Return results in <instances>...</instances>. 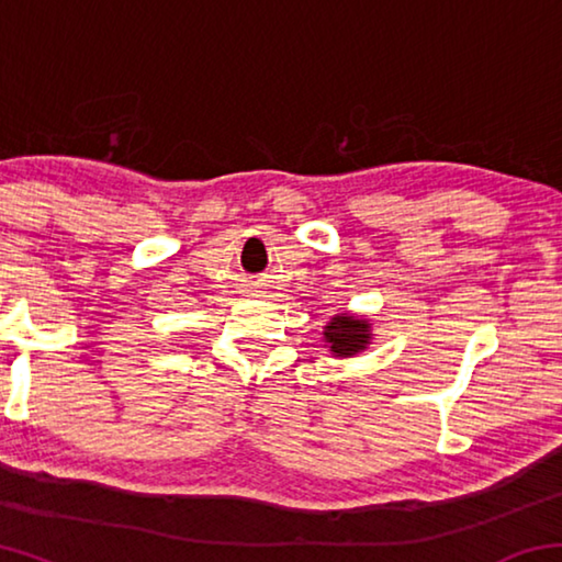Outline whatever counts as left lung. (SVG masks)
<instances>
[{
    "label": "left lung",
    "instance_id": "1",
    "mask_svg": "<svg viewBox=\"0 0 562 562\" xmlns=\"http://www.w3.org/2000/svg\"><path fill=\"white\" fill-rule=\"evenodd\" d=\"M325 337L329 341V349L335 351V355H357L359 349H364L369 345V325L367 322L361 319H355V317H335L327 325V331Z\"/></svg>",
    "mask_w": 562,
    "mask_h": 562
}]
</instances>
